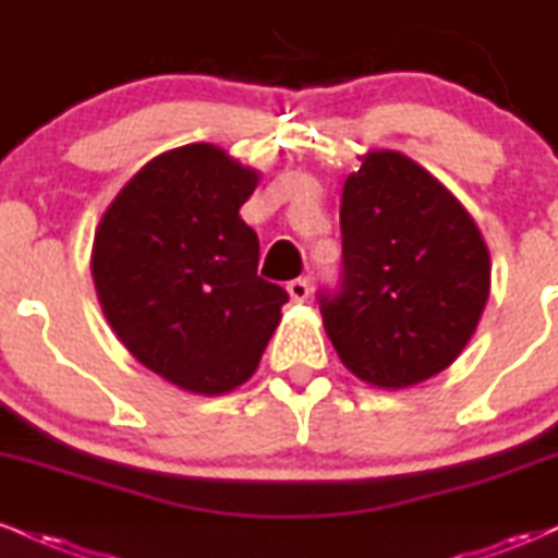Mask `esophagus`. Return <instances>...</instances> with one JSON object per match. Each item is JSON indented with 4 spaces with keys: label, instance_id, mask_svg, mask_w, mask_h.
<instances>
[{
    "label": "esophagus",
    "instance_id": "esophagus-1",
    "mask_svg": "<svg viewBox=\"0 0 558 558\" xmlns=\"http://www.w3.org/2000/svg\"><path fill=\"white\" fill-rule=\"evenodd\" d=\"M288 293H291L293 301H306L312 293V283L306 278H296L288 283Z\"/></svg>",
    "mask_w": 558,
    "mask_h": 558
}]
</instances>
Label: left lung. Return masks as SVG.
I'll list each match as a JSON object with an SVG mask.
<instances>
[{"mask_svg":"<svg viewBox=\"0 0 558 558\" xmlns=\"http://www.w3.org/2000/svg\"><path fill=\"white\" fill-rule=\"evenodd\" d=\"M341 280L319 291L345 367L409 388L462 354L490 293V257L466 209L399 151H369L345 178Z\"/></svg>","mask_w":558,"mask_h":558,"instance_id":"1","label":"left lung"}]
</instances>
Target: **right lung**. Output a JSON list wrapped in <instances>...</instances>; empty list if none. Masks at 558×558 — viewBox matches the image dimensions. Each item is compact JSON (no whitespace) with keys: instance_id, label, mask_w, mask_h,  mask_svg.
Masks as SVG:
<instances>
[{"instance_id":"add662e5","label":"right lung","mask_w":558,"mask_h":558,"mask_svg":"<svg viewBox=\"0 0 558 558\" xmlns=\"http://www.w3.org/2000/svg\"><path fill=\"white\" fill-rule=\"evenodd\" d=\"M259 175L213 144L146 162L107 207L92 272L112 330L183 390L220 396L254 375L288 293L259 278L239 209Z\"/></svg>"}]
</instances>
